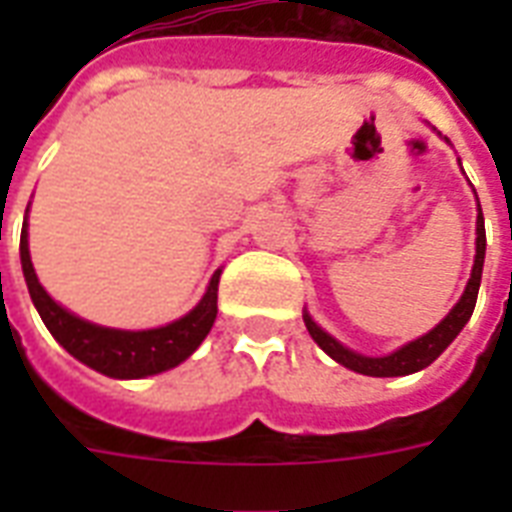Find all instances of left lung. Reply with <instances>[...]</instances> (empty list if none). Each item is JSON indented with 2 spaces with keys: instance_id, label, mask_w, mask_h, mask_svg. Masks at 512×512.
I'll return each instance as SVG.
<instances>
[{
  "instance_id": "obj_1",
  "label": "left lung",
  "mask_w": 512,
  "mask_h": 512,
  "mask_svg": "<svg viewBox=\"0 0 512 512\" xmlns=\"http://www.w3.org/2000/svg\"><path fill=\"white\" fill-rule=\"evenodd\" d=\"M449 143V140H446ZM478 199V196H476ZM484 257H486V231H484V215H481V204H478V217H476V260H473V271L465 284V292L454 303V308L446 313L444 319L438 321L436 327L425 332L417 340L406 342L398 350L388 353V356H364L356 350L345 348L340 340L324 332V329L313 321L308 311H303V321L308 332H311L313 342L319 345L329 358H335L337 364H342L350 372L366 374V377H404V374H414L430 366L441 353H444L452 340L462 332V327L468 324L473 316L478 300V287H481V273H484Z\"/></svg>"
}]
</instances>
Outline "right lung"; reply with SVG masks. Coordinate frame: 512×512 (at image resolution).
<instances>
[{
    "instance_id": "obj_1",
    "label": "right lung",
    "mask_w": 512,
    "mask_h": 512,
    "mask_svg": "<svg viewBox=\"0 0 512 512\" xmlns=\"http://www.w3.org/2000/svg\"><path fill=\"white\" fill-rule=\"evenodd\" d=\"M20 265H23V279H26L31 303L42 316L44 327L50 329V335L76 361H82L95 372L114 377V380H143V377L162 374L172 366L183 364L185 358L204 342L217 319V284H220L223 268L212 273L207 292L199 303L185 316L164 324V327L114 329L79 319L76 313L55 303L36 279L31 252H28V209L23 231H20Z\"/></svg>"
}]
</instances>
